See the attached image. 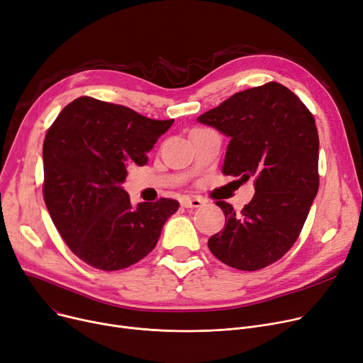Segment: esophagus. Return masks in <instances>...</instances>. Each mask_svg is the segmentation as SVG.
<instances>
[{
	"instance_id": "obj_1",
	"label": "esophagus",
	"mask_w": 363,
	"mask_h": 363,
	"mask_svg": "<svg viewBox=\"0 0 363 363\" xmlns=\"http://www.w3.org/2000/svg\"><path fill=\"white\" fill-rule=\"evenodd\" d=\"M203 205V201L201 198H189V196H184L182 199V206L183 208H199Z\"/></svg>"
}]
</instances>
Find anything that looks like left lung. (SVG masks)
I'll list each match as a JSON object with an SVG mask.
<instances>
[{
    "mask_svg": "<svg viewBox=\"0 0 363 363\" xmlns=\"http://www.w3.org/2000/svg\"><path fill=\"white\" fill-rule=\"evenodd\" d=\"M198 121L230 138L223 174L255 177V195L240 212L224 201L216 202L225 225L209 238L208 247L228 267L265 268L299 238L318 194L313 116L290 89L269 82L234 94Z\"/></svg>",
    "mask_w": 363,
    "mask_h": 363,
    "instance_id": "8db88e82",
    "label": "left lung"
}]
</instances>
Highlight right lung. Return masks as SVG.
Instances as JSON below:
<instances>
[{
  "label": "right lung",
  "mask_w": 363,
  "mask_h": 363,
  "mask_svg": "<svg viewBox=\"0 0 363 363\" xmlns=\"http://www.w3.org/2000/svg\"><path fill=\"white\" fill-rule=\"evenodd\" d=\"M173 121L80 96L50 127L42 149L44 199L62 240L83 262L117 271L155 247L179 202L161 198L135 208L121 184L127 165H145Z\"/></svg>",
  "instance_id": "1"
}]
</instances>
